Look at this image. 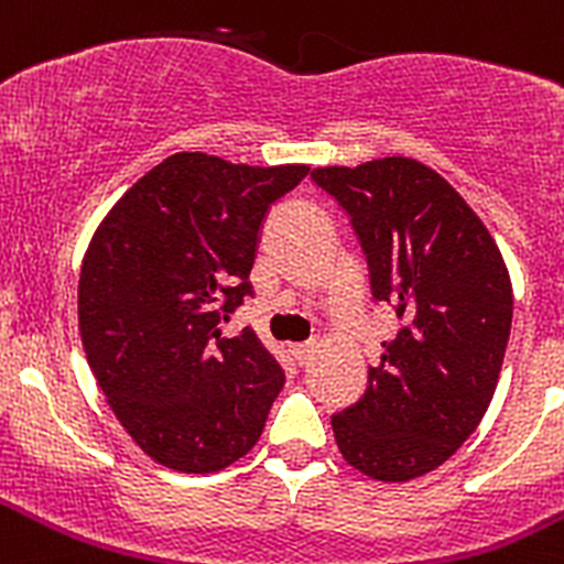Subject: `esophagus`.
<instances>
[{"label": "esophagus", "mask_w": 564, "mask_h": 564, "mask_svg": "<svg viewBox=\"0 0 564 564\" xmlns=\"http://www.w3.org/2000/svg\"><path fill=\"white\" fill-rule=\"evenodd\" d=\"M292 355L300 366H305L311 358H314V344H294Z\"/></svg>", "instance_id": "1"}]
</instances>
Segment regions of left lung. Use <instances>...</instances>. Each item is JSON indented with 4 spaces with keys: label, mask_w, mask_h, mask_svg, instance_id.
<instances>
[{
    "label": "left lung",
    "mask_w": 564,
    "mask_h": 564,
    "mask_svg": "<svg viewBox=\"0 0 564 564\" xmlns=\"http://www.w3.org/2000/svg\"><path fill=\"white\" fill-rule=\"evenodd\" d=\"M352 217L371 294L397 305L364 397L330 415L338 452L377 482L444 466L479 427L505 364L512 283L477 212L410 156L311 173Z\"/></svg>",
    "instance_id": "1"
}]
</instances>
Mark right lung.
<instances>
[{
  "label": "right lung",
  "instance_id": "right-lung-1",
  "mask_svg": "<svg viewBox=\"0 0 564 564\" xmlns=\"http://www.w3.org/2000/svg\"><path fill=\"white\" fill-rule=\"evenodd\" d=\"M308 165H234L178 151L107 212L82 259L87 364L129 438L160 466L215 474L248 455L283 388L245 303L261 226Z\"/></svg>",
  "mask_w": 564,
  "mask_h": 564
}]
</instances>
